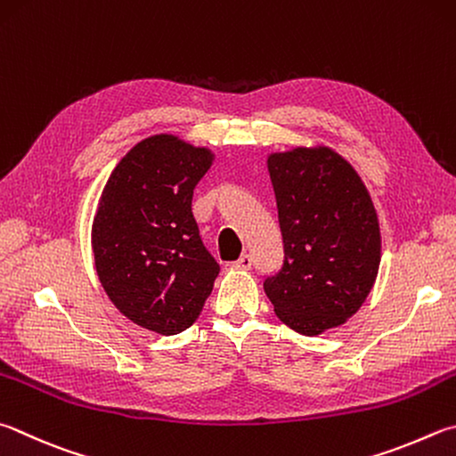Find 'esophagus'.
Returning <instances> with one entry per match:
<instances>
[{
    "label": "esophagus",
    "instance_id": "obj_1",
    "mask_svg": "<svg viewBox=\"0 0 456 456\" xmlns=\"http://www.w3.org/2000/svg\"><path fill=\"white\" fill-rule=\"evenodd\" d=\"M251 265H253L251 255H241V256H239V259L233 263V269H243V271H247V269H251Z\"/></svg>",
    "mask_w": 456,
    "mask_h": 456
}]
</instances>
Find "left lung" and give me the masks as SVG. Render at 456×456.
<instances>
[{"mask_svg": "<svg viewBox=\"0 0 456 456\" xmlns=\"http://www.w3.org/2000/svg\"><path fill=\"white\" fill-rule=\"evenodd\" d=\"M285 261L263 283L277 317L301 335L341 327L365 303L380 263L375 205L330 147L269 153Z\"/></svg>", "mask_w": 456, "mask_h": 456, "instance_id": "1", "label": "left lung"}]
</instances>
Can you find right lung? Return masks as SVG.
<instances>
[{"label": "right lung", "mask_w": 456, "mask_h": 456, "mask_svg": "<svg viewBox=\"0 0 456 456\" xmlns=\"http://www.w3.org/2000/svg\"><path fill=\"white\" fill-rule=\"evenodd\" d=\"M211 149L151 135L115 165L91 225L95 271L107 297L135 325L177 335L193 325L219 275L191 211Z\"/></svg>", "instance_id": "right-lung-1"}]
</instances>
